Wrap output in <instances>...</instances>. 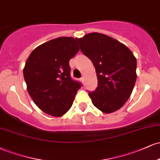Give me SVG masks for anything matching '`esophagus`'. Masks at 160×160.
<instances>
[{"label":"esophagus","mask_w":160,"mask_h":160,"mask_svg":"<svg viewBox=\"0 0 160 160\" xmlns=\"http://www.w3.org/2000/svg\"><path fill=\"white\" fill-rule=\"evenodd\" d=\"M80 80H81V81H82V82H84V78H83V77H82V78H80Z\"/></svg>","instance_id":"1"}]
</instances>
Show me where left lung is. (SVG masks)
<instances>
[{
  "instance_id": "8db88e82",
  "label": "left lung",
  "mask_w": 160,
  "mask_h": 160,
  "mask_svg": "<svg viewBox=\"0 0 160 160\" xmlns=\"http://www.w3.org/2000/svg\"><path fill=\"white\" fill-rule=\"evenodd\" d=\"M82 52L94 65L98 86L89 92L92 102L105 113L119 110L127 102L136 81V58L114 38L93 32L76 38Z\"/></svg>"
}]
</instances>
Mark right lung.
<instances>
[{"label":"right lung","instance_id":"1","mask_svg":"<svg viewBox=\"0 0 160 160\" xmlns=\"http://www.w3.org/2000/svg\"><path fill=\"white\" fill-rule=\"evenodd\" d=\"M80 47L74 38L61 37L38 46L23 69L27 89L38 108L62 117L69 111L81 84L71 78L69 61Z\"/></svg>","mask_w":160,"mask_h":160}]
</instances>
